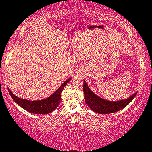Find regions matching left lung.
<instances>
[{
    "label": "left lung",
    "instance_id": "8db88e82",
    "mask_svg": "<svg viewBox=\"0 0 152 152\" xmlns=\"http://www.w3.org/2000/svg\"><path fill=\"white\" fill-rule=\"evenodd\" d=\"M83 92L85 102L93 111L101 114H108L121 110L135 98L137 92H136L126 99L119 101H109L97 96L90 89L85 80L83 82Z\"/></svg>",
    "mask_w": 152,
    "mask_h": 152
}]
</instances>
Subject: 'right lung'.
I'll use <instances>...</instances> for the list:
<instances>
[{
    "label": "right lung",
    "mask_w": 152,
    "mask_h": 152,
    "mask_svg": "<svg viewBox=\"0 0 152 152\" xmlns=\"http://www.w3.org/2000/svg\"><path fill=\"white\" fill-rule=\"evenodd\" d=\"M71 79H72V78L65 80L61 85L60 87L53 95H51L47 98L41 99V100L32 101L20 98V97L15 95L9 88H7V89H8L10 95L13 100L19 106L25 109L26 111L36 114H47L53 111L59 104L61 99V94H62V90Z\"/></svg>",
    "instance_id": "right-lung-1"
}]
</instances>
